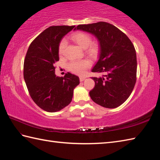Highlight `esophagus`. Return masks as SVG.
<instances>
[{"label": "esophagus", "mask_w": 160, "mask_h": 160, "mask_svg": "<svg viewBox=\"0 0 160 160\" xmlns=\"http://www.w3.org/2000/svg\"><path fill=\"white\" fill-rule=\"evenodd\" d=\"M86 77H84V76H80V81H81V82H82V81H84V80H85Z\"/></svg>", "instance_id": "34e87169"}]
</instances>
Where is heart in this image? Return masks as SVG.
I'll list each match as a JSON object with an SVG mask.
<instances>
[{"label":"heart","instance_id":"b5f03b06","mask_svg":"<svg viewBox=\"0 0 160 160\" xmlns=\"http://www.w3.org/2000/svg\"><path fill=\"white\" fill-rule=\"evenodd\" d=\"M71 40L79 45L81 48L87 49V53L89 55L95 56L99 52V44L96 42H91V36L87 32H77L71 36ZM67 47L65 39H62L58 45V53L63 56ZM91 66V62L88 60H73L68 64L67 67L71 72L78 75H83L86 70Z\"/></svg>","mask_w":160,"mask_h":160}]
</instances>
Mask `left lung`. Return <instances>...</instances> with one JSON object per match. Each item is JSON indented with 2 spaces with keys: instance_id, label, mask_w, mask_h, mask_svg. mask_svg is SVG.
Returning <instances> with one entry per match:
<instances>
[{
  "instance_id": "left-lung-1",
  "label": "left lung",
  "mask_w": 160,
  "mask_h": 160,
  "mask_svg": "<svg viewBox=\"0 0 160 160\" xmlns=\"http://www.w3.org/2000/svg\"><path fill=\"white\" fill-rule=\"evenodd\" d=\"M75 29L92 33L100 45V58L92 72L104 77H92L95 87L89 91L92 100L100 106L113 108L130 96L137 80V57L134 45L124 33L106 22L79 25Z\"/></svg>"
}]
</instances>
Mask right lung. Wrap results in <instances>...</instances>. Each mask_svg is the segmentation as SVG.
<instances>
[{"mask_svg":"<svg viewBox=\"0 0 160 160\" xmlns=\"http://www.w3.org/2000/svg\"><path fill=\"white\" fill-rule=\"evenodd\" d=\"M75 26H51L30 44L24 61L23 76L30 96L47 112H56L69 105L79 78L68 72L55 74L54 64L59 60V42Z\"/></svg>","mask_w":160,"mask_h":160,"instance_id":"obj_1","label":"right lung"}]
</instances>
